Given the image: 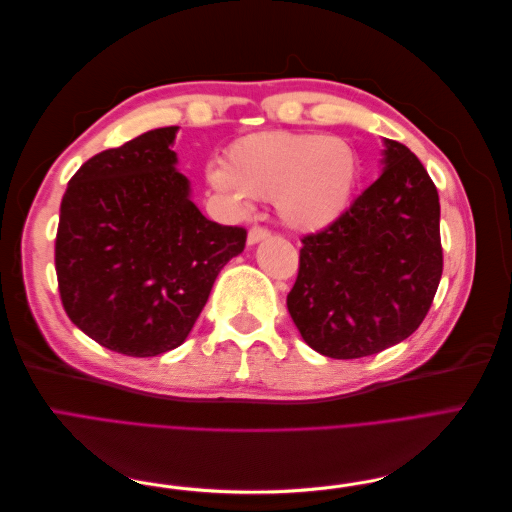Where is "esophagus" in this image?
<instances>
[{"mask_svg": "<svg viewBox=\"0 0 512 512\" xmlns=\"http://www.w3.org/2000/svg\"><path fill=\"white\" fill-rule=\"evenodd\" d=\"M269 235H271V232H269L267 228H262V226H252V228H250V232H247V243L254 245V243H258V241H262V239H267Z\"/></svg>", "mask_w": 512, "mask_h": 512, "instance_id": "esophagus-1", "label": "esophagus"}]
</instances>
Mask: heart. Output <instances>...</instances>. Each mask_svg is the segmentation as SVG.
<instances>
[{"instance_id":"b5f03b06","label":"heart","mask_w":512,"mask_h":512,"mask_svg":"<svg viewBox=\"0 0 512 512\" xmlns=\"http://www.w3.org/2000/svg\"><path fill=\"white\" fill-rule=\"evenodd\" d=\"M361 177L356 149L337 136L307 132L247 134L226 151V168L209 181L235 203L250 194L269 198L277 215L297 230H320L342 215Z\"/></svg>"}]
</instances>
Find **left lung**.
<instances>
[{
  "label": "left lung",
  "instance_id": "1",
  "mask_svg": "<svg viewBox=\"0 0 512 512\" xmlns=\"http://www.w3.org/2000/svg\"><path fill=\"white\" fill-rule=\"evenodd\" d=\"M384 170L335 222L301 239L288 312L307 346L361 359L410 337L442 277L440 198L425 166L384 141Z\"/></svg>",
  "mask_w": 512,
  "mask_h": 512
}]
</instances>
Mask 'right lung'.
I'll return each mask as SVG.
<instances>
[{"mask_svg":"<svg viewBox=\"0 0 512 512\" xmlns=\"http://www.w3.org/2000/svg\"><path fill=\"white\" fill-rule=\"evenodd\" d=\"M177 126L89 158L59 209L55 271L68 318L100 346L156 356L185 342L247 232L207 220L170 149Z\"/></svg>","mask_w":512,"mask_h":512,"instance_id":"obj_1","label":"right lung"}]
</instances>
